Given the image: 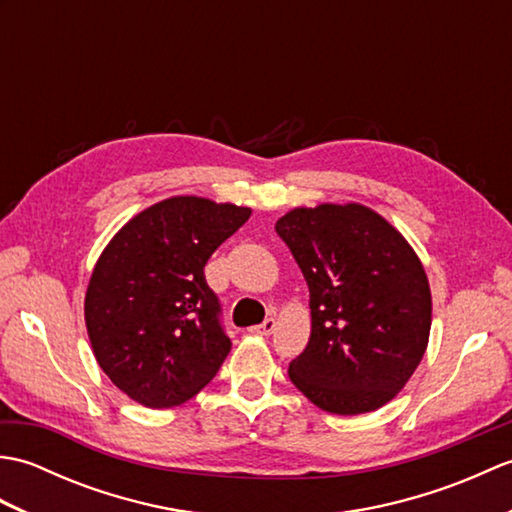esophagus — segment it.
Returning a JSON list of instances; mask_svg holds the SVG:
<instances>
[{
  "mask_svg": "<svg viewBox=\"0 0 512 512\" xmlns=\"http://www.w3.org/2000/svg\"><path fill=\"white\" fill-rule=\"evenodd\" d=\"M250 332H253V334H262V336H270V334L275 332V319L268 317L264 323L253 325V328H250Z\"/></svg>",
  "mask_w": 512,
  "mask_h": 512,
  "instance_id": "1",
  "label": "esophagus"
}]
</instances>
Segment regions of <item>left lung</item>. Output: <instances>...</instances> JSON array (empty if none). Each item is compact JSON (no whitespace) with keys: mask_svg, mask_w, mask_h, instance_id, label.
Returning a JSON list of instances; mask_svg holds the SVG:
<instances>
[{"mask_svg":"<svg viewBox=\"0 0 512 512\" xmlns=\"http://www.w3.org/2000/svg\"><path fill=\"white\" fill-rule=\"evenodd\" d=\"M310 290V341L288 367L303 396L339 416L394 398L416 372L431 330L418 255L361 204L295 209L275 224Z\"/></svg>","mask_w":512,"mask_h":512,"instance_id":"1","label":"left lung"}]
</instances>
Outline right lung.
Instances as JSON below:
<instances>
[{
  "mask_svg": "<svg viewBox=\"0 0 512 512\" xmlns=\"http://www.w3.org/2000/svg\"><path fill=\"white\" fill-rule=\"evenodd\" d=\"M248 217L246 206L178 195L129 220L96 262L85 295L92 350L140 405H182L231 352L204 266Z\"/></svg>",
  "mask_w": 512,
  "mask_h": 512,
  "instance_id": "1",
  "label": "right lung"
}]
</instances>
